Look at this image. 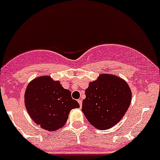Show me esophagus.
<instances>
[{
	"label": "esophagus",
	"instance_id": "esophagus-1",
	"mask_svg": "<svg viewBox=\"0 0 160 160\" xmlns=\"http://www.w3.org/2000/svg\"><path fill=\"white\" fill-rule=\"evenodd\" d=\"M77 101H78L79 104H80V107H81V106H82V103H83V101H82V99H78V100H77Z\"/></svg>",
	"mask_w": 160,
	"mask_h": 160
}]
</instances>
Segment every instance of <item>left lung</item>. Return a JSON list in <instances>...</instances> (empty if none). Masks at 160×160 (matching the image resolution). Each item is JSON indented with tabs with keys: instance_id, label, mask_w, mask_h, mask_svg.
<instances>
[{
	"instance_id": "left-lung-1",
	"label": "left lung",
	"mask_w": 160,
	"mask_h": 160,
	"mask_svg": "<svg viewBox=\"0 0 160 160\" xmlns=\"http://www.w3.org/2000/svg\"><path fill=\"white\" fill-rule=\"evenodd\" d=\"M82 112L92 125L106 130L122 118L131 104V92L124 80L102 74L86 89Z\"/></svg>"
}]
</instances>
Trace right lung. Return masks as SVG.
I'll return each mask as SVG.
<instances>
[{"label":"right lung","instance_id":"obj_1","mask_svg":"<svg viewBox=\"0 0 160 160\" xmlns=\"http://www.w3.org/2000/svg\"><path fill=\"white\" fill-rule=\"evenodd\" d=\"M25 105L33 121L42 128L54 131L65 124L71 109L80 105L71 91L48 76L39 77L27 86Z\"/></svg>","mask_w":160,"mask_h":160}]
</instances>
